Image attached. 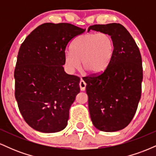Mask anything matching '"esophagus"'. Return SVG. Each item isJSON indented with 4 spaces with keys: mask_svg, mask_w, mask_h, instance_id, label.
Masks as SVG:
<instances>
[{
    "mask_svg": "<svg viewBox=\"0 0 156 156\" xmlns=\"http://www.w3.org/2000/svg\"><path fill=\"white\" fill-rule=\"evenodd\" d=\"M79 86H80V90L84 91L86 89V86H87V83H85V81H84L83 79H81V80H80V81Z\"/></svg>",
    "mask_w": 156,
    "mask_h": 156,
    "instance_id": "34e87169",
    "label": "esophagus"
}]
</instances>
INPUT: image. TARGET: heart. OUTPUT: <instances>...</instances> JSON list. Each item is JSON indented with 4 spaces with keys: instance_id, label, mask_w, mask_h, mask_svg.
Listing matches in <instances>:
<instances>
[{
    "instance_id": "heart-1",
    "label": "heart",
    "mask_w": 156,
    "mask_h": 156,
    "mask_svg": "<svg viewBox=\"0 0 156 156\" xmlns=\"http://www.w3.org/2000/svg\"><path fill=\"white\" fill-rule=\"evenodd\" d=\"M114 51V39L109 34L87 33L75 39L72 50L65 52L64 62L69 70L74 71L79 69L81 61L83 69L98 73L108 65Z\"/></svg>"
}]
</instances>
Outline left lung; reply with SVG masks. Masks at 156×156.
<instances>
[{
  "label": "left lung",
  "instance_id": "obj_1",
  "mask_svg": "<svg viewBox=\"0 0 156 156\" xmlns=\"http://www.w3.org/2000/svg\"><path fill=\"white\" fill-rule=\"evenodd\" d=\"M105 32L112 37L114 51L105 70L83 77L89 111L97 129L120 130L131 122L141 98L143 79L140 51L128 30L119 23L94 25L88 31Z\"/></svg>",
  "mask_w": 156,
  "mask_h": 156
}]
</instances>
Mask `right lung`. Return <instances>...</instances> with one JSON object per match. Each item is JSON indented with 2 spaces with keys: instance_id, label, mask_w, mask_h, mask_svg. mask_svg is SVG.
Listing matches in <instances>:
<instances>
[{
  "instance_id": "obj_1",
  "label": "right lung",
  "mask_w": 156,
  "mask_h": 156,
  "mask_svg": "<svg viewBox=\"0 0 156 156\" xmlns=\"http://www.w3.org/2000/svg\"><path fill=\"white\" fill-rule=\"evenodd\" d=\"M85 30L69 23H43L21 44L14 75L15 94L23 119L33 129L55 133L67 125L80 79L64 71L65 49Z\"/></svg>"
}]
</instances>
